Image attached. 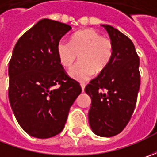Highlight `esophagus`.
<instances>
[{
	"label": "esophagus",
	"mask_w": 157,
	"mask_h": 157,
	"mask_svg": "<svg viewBox=\"0 0 157 157\" xmlns=\"http://www.w3.org/2000/svg\"><path fill=\"white\" fill-rule=\"evenodd\" d=\"M80 86H81L82 92H84V89H85V87H86V85H85V84H83V83H81V84H80Z\"/></svg>",
	"instance_id": "1"
}]
</instances>
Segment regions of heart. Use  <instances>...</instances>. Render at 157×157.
<instances>
[{"mask_svg":"<svg viewBox=\"0 0 157 157\" xmlns=\"http://www.w3.org/2000/svg\"><path fill=\"white\" fill-rule=\"evenodd\" d=\"M113 51L109 38L102 36L94 29H85L75 33L71 42L60 41L57 46V57L62 65L70 67L80 55V62L69 70L74 79L85 81L106 68Z\"/></svg>","mask_w":157,"mask_h":157,"instance_id":"b5f03b06","label":"heart"}]
</instances>
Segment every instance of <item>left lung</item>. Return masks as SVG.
<instances>
[{"instance_id":"8db88e82","label":"left lung","mask_w":157,"mask_h":157,"mask_svg":"<svg viewBox=\"0 0 157 157\" xmlns=\"http://www.w3.org/2000/svg\"><path fill=\"white\" fill-rule=\"evenodd\" d=\"M102 26L113 43V55L106 68L90 81L85 91L92 100L88 119L93 132L111 137L125 128L135 110L141 83L140 58L127 36L110 25Z\"/></svg>"}]
</instances>
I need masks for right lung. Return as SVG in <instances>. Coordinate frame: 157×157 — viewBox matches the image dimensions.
Wrapping results in <instances>:
<instances>
[{
    "label": "right lung",
    "instance_id": "obj_1",
    "mask_svg": "<svg viewBox=\"0 0 157 157\" xmlns=\"http://www.w3.org/2000/svg\"><path fill=\"white\" fill-rule=\"evenodd\" d=\"M71 27L42 19L17 41L9 64V99L21 128L45 139L64 128L71 106L82 89L57 57V46Z\"/></svg>",
    "mask_w": 157,
    "mask_h": 157
}]
</instances>
